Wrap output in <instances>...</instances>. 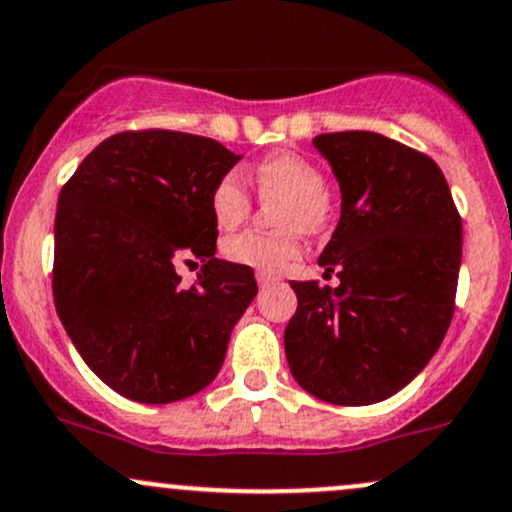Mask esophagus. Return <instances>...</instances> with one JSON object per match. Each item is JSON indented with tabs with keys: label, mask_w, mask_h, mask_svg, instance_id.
I'll use <instances>...</instances> for the list:
<instances>
[{
	"label": "esophagus",
	"mask_w": 512,
	"mask_h": 512,
	"mask_svg": "<svg viewBox=\"0 0 512 512\" xmlns=\"http://www.w3.org/2000/svg\"><path fill=\"white\" fill-rule=\"evenodd\" d=\"M274 282H279V274H274V272H257V284H260V287H270V284H274Z\"/></svg>",
	"instance_id": "34e87169"
}]
</instances>
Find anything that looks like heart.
<instances>
[{"label": "heart", "instance_id": "1", "mask_svg": "<svg viewBox=\"0 0 512 512\" xmlns=\"http://www.w3.org/2000/svg\"><path fill=\"white\" fill-rule=\"evenodd\" d=\"M257 191L267 201L277 203V228L284 233L233 235L223 242V255L230 262L262 272H282L299 260L304 233H321L331 223V198L326 193V176L311 159L294 152L274 154L255 169ZM252 208L250 191L238 171H228L215 181L211 191V213L225 230L238 228Z\"/></svg>", "mask_w": 512, "mask_h": 512}]
</instances>
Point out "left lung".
<instances>
[{
    "mask_svg": "<svg viewBox=\"0 0 512 512\" xmlns=\"http://www.w3.org/2000/svg\"><path fill=\"white\" fill-rule=\"evenodd\" d=\"M341 186V220L319 257L336 289L292 282L284 328L294 380L331 405H373L422 373L454 316L461 215L427 154L378 132L314 137Z\"/></svg>",
    "mask_w": 512,
    "mask_h": 512,
    "instance_id": "obj_1",
    "label": "left lung"
}]
</instances>
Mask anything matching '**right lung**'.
Wrapping results in <instances>:
<instances>
[{
    "label": "right lung",
    "instance_id": "1",
    "mask_svg": "<svg viewBox=\"0 0 512 512\" xmlns=\"http://www.w3.org/2000/svg\"><path fill=\"white\" fill-rule=\"evenodd\" d=\"M240 161L174 129L120 132L58 196L53 301L80 358L147 405L196 395L218 375L230 331L257 294L252 267L215 257V181ZM202 262L193 288L175 265Z\"/></svg>",
    "mask_w": 512,
    "mask_h": 512
}]
</instances>
